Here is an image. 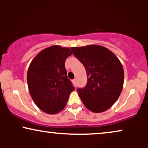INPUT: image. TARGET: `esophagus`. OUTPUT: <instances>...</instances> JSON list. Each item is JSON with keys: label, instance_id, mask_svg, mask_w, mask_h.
Instances as JSON below:
<instances>
[{"label": "esophagus", "instance_id": "obj_1", "mask_svg": "<svg viewBox=\"0 0 148 148\" xmlns=\"http://www.w3.org/2000/svg\"><path fill=\"white\" fill-rule=\"evenodd\" d=\"M72 82H73V84H74V86H76V79H74V80H73Z\"/></svg>", "mask_w": 148, "mask_h": 148}]
</instances>
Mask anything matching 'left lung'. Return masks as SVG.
<instances>
[{
  "label": "left lung",
  "instance_id": "1",
  "mask_svg": "<svg viewBox=\"0 0 148 148\" xmlns=\"http://www.w3.org/2000/svg\"><path fill=\"white\" fill-rule=\"evenodd\" d=\"M71 49L87 73V85L77 90L81 101L92 112L106 111L114 104L123 90V64L111 51L102 46L90 45Z\"/></svg>",
  "mask_w": 148,
  "mask_h": 148
}]
</instances>
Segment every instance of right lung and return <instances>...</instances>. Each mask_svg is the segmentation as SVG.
Masks as SVG:
<instances>
[{
    "instance_id": "right-lung-1",
    "label": "right lung",
    "mask_w": 148,
    "mask_h": 148,
    "mask_svg": "<svg viewBox=\"0 0 148 148\" xmlns=\"http://www.w3.org/2000/svg\"><path fill=\"white\" fill-rule=\"evenodd\" d=\"M71 55L69 47L53 45L41 51L30 62L27 73L30 95L46 113L56 114L63 110L74 91L64 67L66 59Z\"/></svg>"
}]
</instances>
